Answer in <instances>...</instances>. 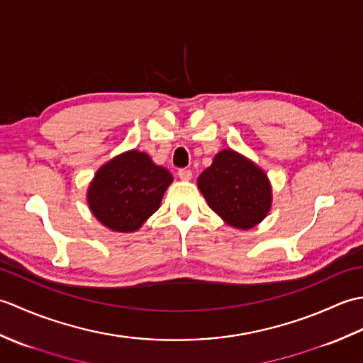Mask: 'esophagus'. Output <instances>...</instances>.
<instances>
[{
    "label": "esophagus",
    "instance_id": "1",
    "mask_svg": "<svg viewBox=\"0 0 363 363\" xmlns=\"http://www.w3.org/2000/svg\"><path fill=\"white\" fill-rule=\"evenodd\" d=\"M177 176H179L182 181H190L191 179V172L187 168H181L179 172H177Z\"/></svg>",
    "mask_w": 363,
    "mask_h": 363
}]
</instances>
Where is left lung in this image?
Wrapping results in <instances>:
<instances>
[{
  "instance_id": "left-lung-1",
  "label": "left lung",
  "mask_w": 363,
  "mask_h": 363,
  "mask_svg": "<svg viewBox=\"0 0 363 363\" xmlns=\"http://www.w3.org/2000/svg\"><path fill=\"white\" fill-rule=\"evenodd\" d=\"M211 209L228 225L251 229L272 207V186L262 168L234 150H223L198 177Z\"/></svg>"
}]
</instances>
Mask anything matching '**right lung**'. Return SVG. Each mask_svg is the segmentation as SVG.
Listing matches in <instances>:
<instances>
[{
    "mask_svg": "<svg viewBox=\"0 0 363 363\" xmlns=\"http://www.w3.org/2000/svg\"><path fill=\"white\" fill-rule=\"evenodd\" d=\"M172 173L148 154L130 150L98 169L87 191L95 218L115 233H134L160 207Z\"/></svg>",
    "mask_w": 363,
    "mask_h": 363,
    "instance_id": "right-lung-1",
    "label": "right lung"
}]
</instances>
